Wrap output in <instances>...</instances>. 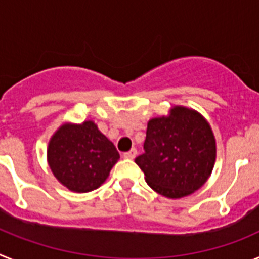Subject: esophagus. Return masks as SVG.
<instances>
[{
    "instance_id": "esophagus-1",
    "label": "esophagus",
    "mask_w": 259,
    "mask_h": 259,
    "mask_svg": "<svg viewBox=\"0 0 259 259\" xmlns=\"http://www.w3.org/2000/svg\"><path fill=\"white\" fill-rule=\"evenodd\" d=\"M136 154H137V150L134 148V149H131L130 152H125L124 154H123V157H124L125 159H134V158L136 157Z\"/></svg>"
}]
</instances>
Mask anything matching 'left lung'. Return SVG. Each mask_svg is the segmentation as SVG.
Here are the masks:
<instances>
[{"label": "left lung", "mask_w": 259, "mask_h": 259, "mask_svg": "<svg viewBox=\"0 0 259 259\" xmlns=\"http://www.w3.org/2000/svg\"><path fill=\"white\" fill-rule=\"evenodd\" d=\"M145 153L135 159L150 188L167 198L198 191L210 178L217 143L209 122L197 110L174 106L168 115L150 119Z\"/></svg>", "instance_id": "obj_1"}]
</instances>
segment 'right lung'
Listing matches in <instances>:
<instances>
[{
  "instance_id": "1",
  "label": "right lung",
  "mask_w": 259,
  "mask_h": 259,
  "mask_svg": "<svg viewBox=\"0 0 259 259\" xmlns=\"http://www.w3.org/2000/svg\"><path fill=\"white\" fill-rule=\"evenodd\" d=\"M47 159L53 175L66 188L87 193L101 187L119 153L93 120L63 123L50 137Z\"/></svg>"
}]
</instances>
